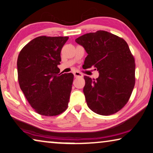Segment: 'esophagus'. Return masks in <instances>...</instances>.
I'll list each match as a JSON object with an SVG mask.
<instances>
[{"label": "esophagus", "mask_w": 153, "mask_h": 153, "mask_svg": "<svg viewBox=\"0 0 153 153\" xmlns=\"http://www.w3.org/2000/svg\"><path fill=\"white\" fill-rule=\"evenodd\" d=\"M74 77H83V75L81 74V73H79L78 71H76L74 73Z\"/></svg>", "instance_id": "1"}]
</instances>
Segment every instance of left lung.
<instances>
[{
  "mask_svg": "<svg viewBox=\"0 0 153 153\" xmlns=\"http://www.w3.org/2000/svg\"><path fill=\"white\" fill-rule=\"evenodd\" d=\"M88 53L86 69L95 68L99 77L84 76L83 92L91 111L110 115L128 101L135 83V59L123 38L105 31L86 33L76 39Z\"/></svg>",
  "mask_w": 153,
  "mask_h": 153,
  "instance_id": "left-lung-1",
  "label": "left lung"
}]
</instances>
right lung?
<instances>
[{
    "label": "right lung",
    "instance_id": "right-lung-1",
    "mask_svg": "<svg viewBox=\"0 0 153 153\" xmlns=\"http://www.w3.org/2000/svg\"><path fill=\"white\" fill-rule=\"evenodd\" d=\"M69 37L39 36L22 48L18 57L20 89L36 113L55 116L67 108L74 74H60V52Z\"/></svg>",
    "mask_w": 153,
    "mask_h": 153
}]
</instances>
